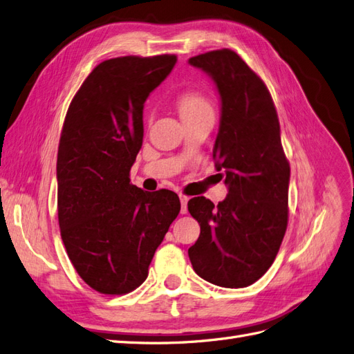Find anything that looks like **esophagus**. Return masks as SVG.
<instances>
[{
  "instance_id": "obj_1",
  "label": "esophagus",
  "mask_w": 354,
  "mask_h": 354,
  "mask_svg": "<svg viewBox=\"0 0 354 354\" xmlns=\"http://www.w3.org/2000/svg\"><path fill=\"white\" fill-rule=\"evenodd\" d=\"M187 202H189V198L185 196V194H180V203H181L180 212L181 214H187Z\"/></svg>"
}]
</instances>
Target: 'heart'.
<instances>
[{
	"label": "heart",
	"instance_id": "heart-1",
	"mask_svg": "<svg viewBox=\"0 0 354 354\" xmlns=\"http://www.w3.org/2000/svg\"><path fill=\"white\" fill-rule=\"evenodd\" d=\"M178 111L183 121L202 115H214V109L209 101L198 92H187L181 95L178 100Z\"/></svg>",
	"mask_w": 354,
	"mask_h": 354
}]
</instances>
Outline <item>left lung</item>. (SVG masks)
Wrapping results in <instances>:
<instances>
[{"label": "left lung", "mask_w": 354, "mask_h": 354, "mask_svg": "<svg viewBox=\"0 0 354 354\" xmlns=\"http://www.w3.org/2000/svg\"><path fill=\"white\" fill-rule=\"evenodd\" d=\"M189 64L206 73L219 95L212 156L228 187L216 206L203 196L189 201L201 225L189 258L211 284L248 287L270 270L287 228L290 165L279 121L265 83L234 51L201 54Z\"/></svg>", "instance_id": "1"}]
</instances>
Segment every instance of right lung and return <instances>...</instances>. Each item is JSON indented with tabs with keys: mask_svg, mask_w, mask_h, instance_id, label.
I'll list each match as a JSON object with an SVG mask.
<instances>
[{
	"mask_svg": "<svg viewBox=\"0 0 354 354\" xmlns=\"http://www.w3.org/2000/svg\"><path fill=\"white\" fill-rule=\"evenodd\" d=\"M176 63L167 54L102 61L68 106L57 160L61 239L83 281L102 295H126L145 281L180 212L174 192H145L129 178L145 102Z\"/></svg>",
	"mask_w": 354,
	"mask_h": 354,
	"instance_id": "add662e5",
	"label": "right lung"
}]
</instances>
